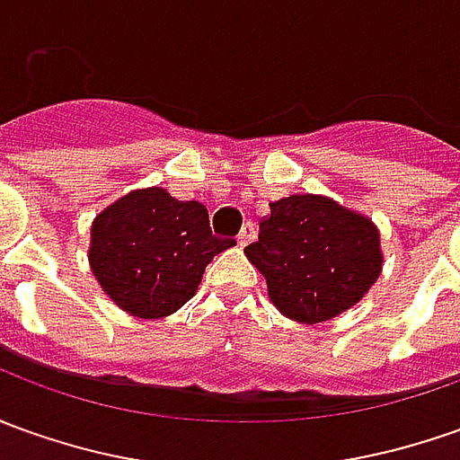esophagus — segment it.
I'll list each match as a JSON object with an SVG mask.
<instances>
[{"label":"esophagus","instance_id":"obj_1","mask_svg":"<svg viewBox=\"0 0 460 460\" xmlns=\"http://www.w3.org/2000/svg\"><path fill=\"white\" fill-rule=\"evenodd\" d=\"M252 240H255V225L245 223L243 225V230H240V235H237V245H240V248H245V245H250Z\"/></svg>","mask_w":460,"mask_h":460}]
</instances>
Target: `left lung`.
Returning <instances> with one entry per match:
<instances>
[{
  "instance_id": "left-lung-1",
  "label": "left lung",
  "mask_w": 460,
  "mask_h": 460,
  "mask_svg": "<svg viewBox=\"0 0 460 460\" xmlns=\"http://www.w3.org/2000/svg\"><path fill=\"white\" fill-rule=\"evenodd\" d=\"M245 255L272 305L305 325L353 308L383 270L381 233L368 215L310 192L270 202Z\"/></svg>"
}]
</instances>
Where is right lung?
Masks as SVG:
<instances>
[{
    "label": "right lung",
    "instance_id": "add662e5",
    "mask_svg": "<svg viewBox=\"0 0 460 460\" xmlns=\"http://www.w3.org/2000/svg\"><path fill=\"white\" fill-rule=\"evenodd\" d=\"M92 275L135 318H167L198 293L208 262L235 240L215 237L208 208L164 188L132 190L107 205L90 230Z\"/></svg>",
    "mask_w": 460,
    "mask_h": 460
}]
</instances>
